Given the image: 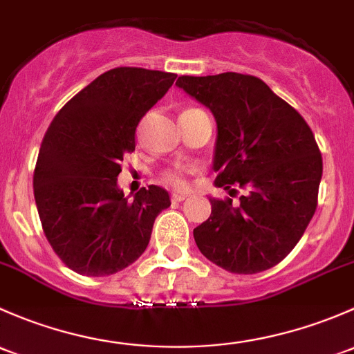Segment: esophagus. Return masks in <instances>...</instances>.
<instances>
[{
    "label": "esophagus",
    "instance_id": "1",
    "mask_svg": "<svg viewBox=\"0 0 354 354\" xmlns=\"http://www.w3.org/2000/svg\"><path fill=\"white\" fill-rule=\"evenodd\" d=\"M185 199H187V196L185 194H172V201L174 203H182V201H185Z\"/></svg>",
    "mask_w": 354,
    "mask_h": 354
}]
</instances>
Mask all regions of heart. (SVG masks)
<instances>
[{
    "label": "heart",
    "mask_w": 354,
    "mask_h": 354,
    "mask_svg": "<svg viewBox=\"0 0 354 354\" xmlns=\"http://www.w3.org/2000/svg\"><path fill=\"white\" fill-rule=\"evenodd\" d=\"M162 182L165 185H169V187L182 189L185 185V172L180 169L167 170V172H163Z\"/></svg>",
    "instance_id": "obj_1"
}]
</instances>
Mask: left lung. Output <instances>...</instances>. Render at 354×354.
Segmentation results:
<instances>
[{"instance_id": "obj_1", "label": "left lung", "mask_w": 354, "mask_h": 354, "mask_svg": "<svg viewBox=\"0 0 354 354\" xmlns=\"http://www.w3.org/2000/svg\"><path fill=\"white\" fill-rule=\"evenodd\" d=\"M176 85L214 115V184L247 189L239 204L209 198L211 216L194 228L196 245L236 274L272 268L293 250L315 213L322 155L312 129L256 76H178Z\"/></svg>"}]
</instances>
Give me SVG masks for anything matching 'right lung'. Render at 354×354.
I'll list each match as a JSON object with an SVG mask.
<instances>
[{"label": "right lung", "instance_id": "obj_1", "mask_svg": "<svg viewBox=\"0 0 354 354\" xmlns=\"http://www.w3.org/2000/svg\"><path fill=\"white\" fill-rule=\"evenodd\" d=\"M177 75L115 68L61 109L39 150L34 196L54 252L83 276H109L147 250L155 218L170 206L158 185L133 199L118 185L121 160L134 151L138 122Z\"/></svg>", "mask_w": 354, "mask_h": 354}]
</instances>
